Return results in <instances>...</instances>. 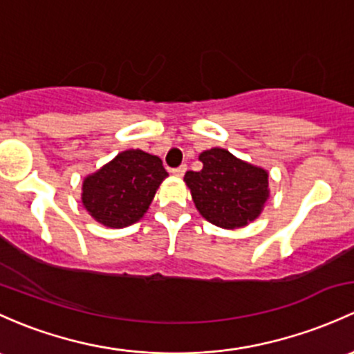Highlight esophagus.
<instances>
[{"mask_svg":"<svg viewBox=\"0 0 354 354\" xmlns=\"http://www.w3.org/2000/svg\"><path fill=\"white\" fill-rule=\"evenodd\" d=\"M171 173L176 174V176H183V174L187 173V165H181V166L174 167V169H171Z\"/></svg>","mask_w":354,"mask_h":354,"instance_id":"34e87169","label":"esophagus"}]
</instances>
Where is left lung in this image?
Instances as JSON below:
<instances>
[{
    "label": "left lung",
    "mask_w": 354,
    "mask_h": 354,
    "mask_svg": "<svg viewBox=\"0 0 354 354\" xmlns=\"http://www.w3.org/2000/svg\"><path fill=\"white\" fill-rule=\"evenodd\" d=\"M203 167L187 171L185 181L200 214L212 224L236 229L254 221L268 198V173L225 149H210L200 154Z\"/></svg>",
    "instance_id": "8db88e82"
}]
</instances>
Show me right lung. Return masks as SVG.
<instances>
[{"label": "right lung", "mask_w": 354, "mask_h": 354, "mask_svg": "<svg viewBox=\"0 0 354 354\" xmlns=\"http://www.w3.org/2000/svg\"><path fill=\"white\" fill-rule=\"evenodd\" d=\"M167 176L158 156L139 149L124 151L83 183V205L106 227H127L139 221Z\"/></svg>", "instance_id": "right-lung-1"}]
</instances>
